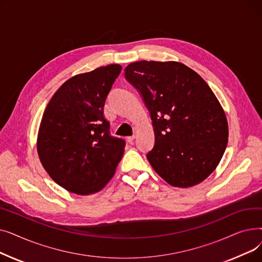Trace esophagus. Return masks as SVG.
<instances>
[{
  "label": "esophagus",
  "mask_w": 262,
  "mask_h": 262,
  "mask_svg": "<svg viewBox=\"0 0 262 262\" xmlns=\"http://www.w3.org/2000/svg\"><path fill=\"white\" fill-rule=\"evenodd\" d=\"M135 138L136 137L133 135V136H129V137H127L126 138V141L128 142V143H130V144H133L134 143V140H135Z\"/></svg>",
  "instance_id": "esophagus-1"
}]
</instances>
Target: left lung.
Wrapping results in <instances>:
<instances>
[{"instance_id":"obj_1","label":"left lung","mask_w":262,"mask_h":262,"mask_svg":"<svg viewBox=\"0 0 262 262\" xmlns=\"http://www.w3.org/2000/svg\"><path fill=\"white\" fill-rule=\"evenodd\" d=\"M125 78L141 94L155 144L146 158L173 187L202 183L217 167L228 141L224 110L195 71L177 61L132 62Z\"/></svg>"}]
</instances>
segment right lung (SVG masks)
<instances>
[{
    "label": "right lung",
    "instance_id": "add662e5",
    "mask_svg": "<svg viewBox=\"0 0 262 262\" xmlns=\"http://www.w3.org/2000/svg\"><path fill=\"white\" fill-rule=\"evenodd\" d=\"M121 70L108 64L68 79L41 119L39 159L52 180L72 193L102 190L123 156L125 141L110 135L103 110Z\"/></svg>",
    "mask_w": 262,
    "mask_h": 262
}]
</instances>
